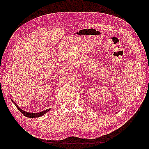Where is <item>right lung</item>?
<instances>
[{
  "label": "right lung",
  "mask_w": 149,
  "mask_h": 149,
  "mask_svg": "<svg viewBox=\"0 0 149 149\" xmlns=\"http://www.w3.org/2000/svg\"><path fill=\"white\" fill-rule=\"evenodd\" d=\"M11 100H12V102H13V103H14V104L15 105V107L17 108V109L19 110V111L20 112H21V113H22V114H23V115H24V116H26V117H29V118H36V117H40V116H42L43 115H45V113H47V112H48V111H49V110L51 109H47V110H45V111H43L40 112V113H29V112H26V111H23V110H22L19 107H18L17 104L14 102L13 100L11 99Z\"/></svg>",
  "instance_id": "1"
}]
</instances>
